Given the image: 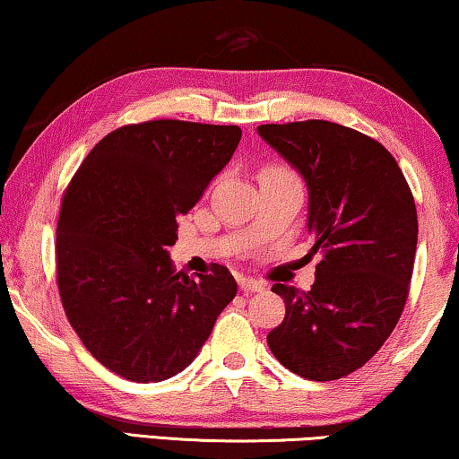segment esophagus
<instances>
[{"instance_id":"34e87169","label":"esophagus","mask_w":459,"mask_h":459,"mask_svg":"<svg viewBox=\"0 0 459 459\" xmlns=\"http://www.w3.org/2000/svg\"><path fill=\"white\" fill-rule=\"evenodd\" d=\"M238 284H240V290L247 292V294L265 290V284H263V281H256L253 278H240V280H238Z\"/></svg>"}]
</instances>
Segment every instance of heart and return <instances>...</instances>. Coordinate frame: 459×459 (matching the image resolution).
<instances>
[{"label":"heart","mask_w":459,"mask_h":459,"mask_svg":"<svg viewBox=\"0 0 459 459\" xmlns=\"http://www.w3.org/2000/svg\"><path fill=\"white\" fill-rule=\"evenodd\" d=\"M272 171H284V169H272Z\"/></svg>","instance_id":"heart-1"}]
</instances>
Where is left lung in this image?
<instances>
[{
	"label": "left lung",
	"mask_w": 459,
	"mask_h": 459,
	"mask_svg": "<svg viewBox=\"0 0 459 459\" xmlns=\"http://www.w3.org/2000/svg\"><path fill=\"white\" fill-rule=\"evenodd\" d=\"M309 192L307 230L322 253L311 290L273 284L286 317L267 334L281 366L342 378L372 359L403 311L418 244L410 186L372 137L330 121L259 125Z\"/></svg>",
	"instance_id": "8db88e82"
}]
</instances>
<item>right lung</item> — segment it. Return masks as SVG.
Segmentation results:
<instances>
[{
    "mask_svg": "<svg viewBox=\"0 0 459 459\" xmlns=\"http://www.w3.org/2000/svg\"><path fill=\"white\" fill-rule=\"evenodd\" d=\"M236 125L148 121L100 140L68 184L56 230L58 288L85 349L131 382L184 372L236 297L228 267L175 273L178 219L234 156Z\"/></svg>",
    "mask_w": 459,
    "mask_h": 459,
    "instance_id": "add662e5",
    "label": "right lung"
}]
</instances>
